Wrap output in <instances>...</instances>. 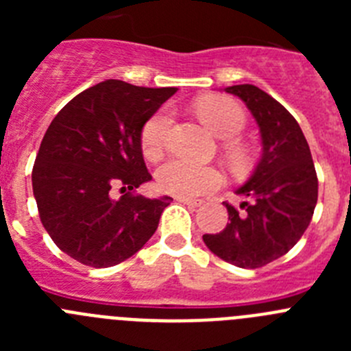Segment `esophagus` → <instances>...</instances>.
<instances>
[{
    "label": "esophagus",
    "mask_w": 351,
    "mask_h": 351,
    "mask_svg": "<svg viewBox=\"0 0 351 351\" xmlns=\"http://www.w3.org/2000/svg\"><path fill=\"white\" fill-rule=\"evenodd\" d=\"M179 204H184V206H190V207H198L202 206V200H193V198H188V197H176Z\"/></svg>",
    "instance_id": "obj_1"
}]
</instances>
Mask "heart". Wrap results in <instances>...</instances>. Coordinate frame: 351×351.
<instances>
[{
    "label": "heart",
    "instance_id": "b5f03b06",
    "mask_svg": "<svg viewBox=\"0 0 351 351\" xmlns=\"http://www.w3.org/2000/svg\"><path fill=\"white\" fill-rule=\"evenodd\" d=\"M198 116L207 128L219 138H235L246 126L244 108L226 96H207L195 104ZM172 117L167 108H161L149 117L142 126L141 147L145 158H158L163 151ZM226 153L235 163L244 160V149L237 142H226ZM156 182L161 190L178 197H202L223 182L221 173L214 167L198 165L182 158H170L156 170Z\"/></svg>",
    "mask_w": 351,
    "mask_h": 351
}]
</instances>
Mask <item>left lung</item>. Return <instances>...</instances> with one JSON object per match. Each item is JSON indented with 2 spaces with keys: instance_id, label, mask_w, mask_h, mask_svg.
<instances>
[{
  "instance_id": "1",
  "label": "left lung",
  "mask_w": 351,
  "mask_h": 351,
  "mask_svg": "<svg viewBox=\"0 0 351 351\" xmlns=\"http://www.w3.org/2000/svg\"><path fill=\"white\" fill-rule=\"evenodd\" d=\"M239 96L255 117L262 135V158L246 184L235 193L239 207L225 202L228 223L204 243L225 262L258 269L295 246L308 228L318 200L311 151L295 117L253 84L225 89Z\"/></svg>"
}]
</instances>
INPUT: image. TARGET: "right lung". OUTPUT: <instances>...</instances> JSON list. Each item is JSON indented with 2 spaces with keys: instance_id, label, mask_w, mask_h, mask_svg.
<instances>
[{
  "instance_id": "1",
  "label": "right lung",
  "mask_w": 351,
  "mask_h": 351,
  "mask_svg": "<svg viewBox=\"0 0 351 351\" xmlns=\"http://www.w3.org/2000/svg\"><path fill=\"white\" fill-rule=\"evenodd\" d=\"M176 88L104 80L52 119L33 167L40 221L54 244L89 267H112L153 237L170 197L132 193L151 173L141 132ZM126 191L117 201L110 191Z\"/></svg>"
}]
</instances>
